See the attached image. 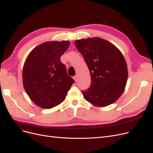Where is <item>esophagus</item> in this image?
I'll use <instances>...</instances> for the list:
<instances>
[{"label": "esophagus", "instance_id": "esophagus-1", "mask_svg": "<svg viewBox=\"0 0 153 153\" xmlns=\"http://www.w3.org/2000/svg\"><path fill=\"white\" fill-rule=\"evenodd\" d=\"M77 78H78V75H75V76H73V79L75 80V82H76L77 81Z\"/></svg>", "mask_w": 153, "mask_h": 153}]
</instances>
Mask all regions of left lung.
Listing matches in <instances>:
<instances>
[{
  "label": "left lung",
  "instance_id": "8db88e82",
  "mask_svg": "<svg viewBox=\"0 0 153 153\" xmlns=\"http://www.w3.org/2000/svg\"><path fill=\"white\" fill-rule=\"evenodd\" d=\"M75 43L91 75L90 87L82 91L84 98L98 106L112 104L123 94L128 80L127 65L122 53L100 38L82 39Z\"/></svg>",
  "mask_w": 153,
  "mask_h": 153
}]
</instances>
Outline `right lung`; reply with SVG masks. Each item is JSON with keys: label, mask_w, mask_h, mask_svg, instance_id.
<instances>
[{"label": "right lung", "mask_w": 153, "mask_h": 153, "mask_svg": "<svg viewBox=\"0 0 153 153\" xmlns=\"http://www.w3.org/2000/svg\"><path fill=\"white\" fill-rule=\"evenodd\" d=\"M68 41H49L32 50L23 68V83L30 100L40 107L52 108L65 100L75 80L68 75L61 55Z\"/></svg>", "instance_id": "1"}]
</instances>
